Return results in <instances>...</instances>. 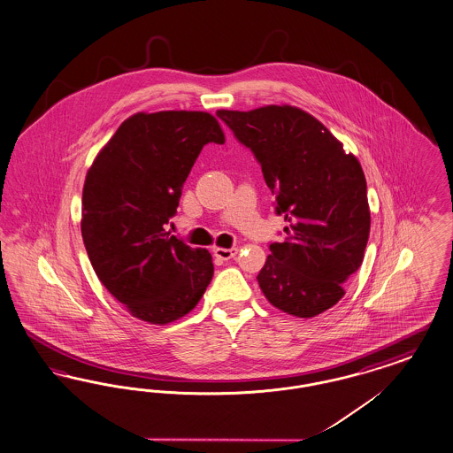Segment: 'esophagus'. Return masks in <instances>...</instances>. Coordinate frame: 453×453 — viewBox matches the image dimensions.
<instances>
[{"mask_svg": "<svg viewBox=\"0 0 453 453\" xmlns=\"http://www.w3.org/2000/svg\"><path fill=\"white\" fill-rule=\"evenodd\" d=\"M214 254H216V257L219 259H222V261H227V259H233L235 254H237V250L235 248H231V250H226V248H216L214 250Z\"/></svg>", "mask_w": 453, "mask_h": 453, "instance_id": "esophagus-1", "label": "esophagus"}]
</instances>
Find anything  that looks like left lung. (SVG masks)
<instances>
[{
	"label": "left lung",
	"instance_id": "8db88e82",
	"mask_svg": "<svg viewBox=\"0 0 453 453\" xmlns=\"http://www.w3.org/2000/svg\"><path fill=\"white\" fill-rule=\"evenodd\" d=\"M218 116L248 146L276 197L287 239L257 274L273 307L310 319L345 295L359 270L371 229L361 163L317 118L295 106L220 109Z\"/></svg>",
	"mask_w": 453,
	"mask_h": 453
}]
</instances>
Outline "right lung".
I'll use <instances>...</instances> for the list:
<instances>
[{"instance_id": "1", "label": "right lung", "mask_w": 453, "mask_h": 453, "mask_svg": "<svg viewBox=\"0 0 453 453\" xmlns=\"http://www.w3.org/2000/svg\"><path fill=\"white\" fill-rule=\"evenodd\" d=\"M226 142L203 111L136 112L88 170L81 231L92 268L127 311L153 326L199 303L214 276L212 256L165 231L203 145Z\"/></svg>"}]
</instances>
